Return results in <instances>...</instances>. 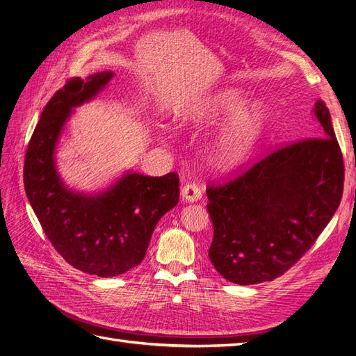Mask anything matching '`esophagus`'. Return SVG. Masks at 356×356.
I'll use <instances>...</instances> for the list:
<instances>
[{
	"label": "esophagus",
	"mask_w": 356,
	"mask_h": 356,
	"mask_svg": "<svg viewBox=\"0 0 356 356\" xmlns=\"http://www.w3.org/2000/svg\"><path fill=\"white\" fill-rule=\"evenodd\" d=\"M181 196H182V200L186 202H190V203L197 202L202 197V188L196 184H186L181 190Z\"/></svg>",
	"instance_id": "obj_1"
}]
</instances>
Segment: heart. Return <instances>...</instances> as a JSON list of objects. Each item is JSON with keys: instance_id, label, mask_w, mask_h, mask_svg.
Masks as SVG:
<instances>
[{"instance_id": "1", "label": "heart", "mask_w": 356, "mask_h": 356, "mask_svg": "<svg viewBox=\"0 0 356 356\" xmlns=\"http://www.w3.org/2000/svg\"><path fill=\"white\" fill-rule=\"evenodd\" d=\"M246 102L248 95L242 90L222 88L197 101L187 114V122L195 124L220 123L232 117L212 147L215 163L221 168L245 163L267 127V106L260 101Z\"/></svg>"}]
</instances>
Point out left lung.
Segmentation results:
<instances>
[{"label":"left lung","mask_w":356,"mask_h":356,"mask_svg":"<svg viewBox=\"0 0 356 356\" xmlns=\"http://www.w3.org/2000/svg\"><path fill=\"white\" fill-rule=\"evenodd\" d=\"M315 136L268 154L227 184L208 187L209 260L239 285L273 281L293 267L337 211L344 166L330 111L316 101Z\"/></svg>","instance_id":"1"}]
</instances>
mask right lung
Listing matches in <instances>:
<instances>
[{"mask_svg": "<svg viewBox=\"0 0 356 356\" xmlns=\"http://www.w3.org/2000/svg\"><path fill=\"white\" fill-rule=\"evenodd\" d=\"M113 71L71 79L41 113L24 166L28 200L55 250L79 270L118 276L144 260L156 224L177 207L179 179L170 172L145 177L127 170L99 193L68 188L56 169L55 149L72 110L89 102Z\"/></svg>", "mask_w": 356, "mask_h": 356, "instance_id": "add662e5", "label": "right lung"}]
</instances>
